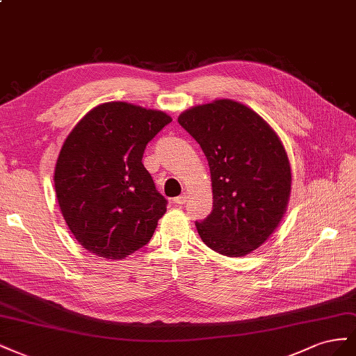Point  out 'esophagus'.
I'll use <instances>...</instances> for the list:
<instances>
[{
    "mask_svg": "<svg viewBox=\"0 0 356 356\" xmlns=\"http://www.w3.org/2000/svg\"><path fill=\"white\" fill-rule=\"evenodd\" d=\"M186 201H188V195H186V194H184V195H179V197H176V198H175V202H176V204H179V206L185 204Z\"/></svg>",
    "mask_w": 356,
    "mask_h": 356,
    "instance_id": "obj_1",
    "label": "esophagus"
}]
</instances>
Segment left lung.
<instances>
[{"label":"left lung","instance_id":"1","mask_svg":"<svg viewBox=\"0 0 356 356\" xmlns=\"http://www.w3.org/2000/svg\"><path fill=\"white\" fill-rule=\"evenodd\" d=\"M210 167L213 210L195 222L201 240L225 257H245L273 234L291 194V165L280 138L248 106L216 99L179 116Z\"/></svg>","mask_w":356,"mask_h":356}]
</instances>
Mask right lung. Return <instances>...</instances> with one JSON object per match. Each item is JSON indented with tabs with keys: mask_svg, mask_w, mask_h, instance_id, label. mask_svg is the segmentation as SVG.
I'll return each instance as SVG.
<instances>
[{
	"mask_svg": "<svg viewBox=\"0 0 356 356\" xmlns=\"http://www.w3.org/2000/svg\"><path fill=\"white\" fill-rule=\"evenodd\" d=\"M170 122L161 110L113 101L90 110L65 138L55 192L70 231L90 253L124 259L154 236L167 200L141 159Z\"/></svg>",
	"mask_w": 356,
	"mask_h": 356,
	"instance_id": "1",
	"label": "right lung"
}]
</instances>
